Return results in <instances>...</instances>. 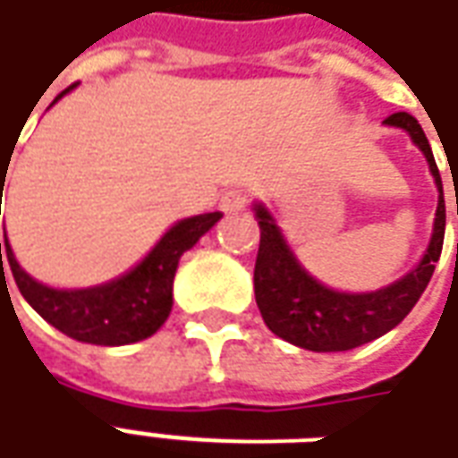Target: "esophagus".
Returning <instances> with one entry per match:
<instances>
[{"label":"esophagus","mask_w":458,"mask_h":458,"mask_svg":"<svg viewBox=\"0 0 458 458\" xmlns=\"http://www.w3.org/2000/svg\"><path fill=\"white\" fill-rule=\"evenodd\" d=\"M246 204H249V194L242 187H232V190H226L222 194V199H219V207H222L224 214H236L246 209Z\"/></svg>","instance_id":"esophagus-1"}]
</instances>
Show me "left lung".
<instances>
[{"mask_svg":"<svg viewBox=\"0 0 458 458\" xmlns=\"http://www.w3.org/2000/svg\"><path fill=\"white\" fill-rule=\"evenodd\" d=\"M385 123L410 132L411 142L424 152L429 162L434 182L439 187L437 219H434L427 254L421 256V261L410 274L387 288H379L372 293H340L318 284L298 264L286 239L281 236V229L276 226L274 216L264 204H256V219L261 229L254 268L256 306L261 310L268 330L291 345L313 352H340L385 335L387 330L400 326L420 301L434 274V264L442 256L446 207H444L442 177L431 155L429 140L417 118L410 113H392L390 118H385Z\"/></svg>","mask_w":458,"mask_h":458,"instance_id":"left-lung-1","label":"left lung"}]
</instances>
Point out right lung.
<instances>
[{"label": "right lung", "instance_id": "1", "mask_svg": "<svg viewBox=\"0 0 458 458\" xmlns=\"http://www.w3.org/2000/svg\"><path fill=\"white\" fill-rule=\"evenodd\" d=\"M71 89L61 96H66ZM219 219L222 212H209L177 222L132 271L96 288L58 291L38 284L16 264L9 242L6 259L16 286L29 301V306L61 333H66L68 338L93 345H128L150 338L167 320L172 310V281L180 256L192 249L199 236L207 234Z\"/></svg>", "mask_w": 458, "mask_h": 458}]
</instances>
